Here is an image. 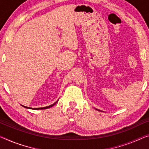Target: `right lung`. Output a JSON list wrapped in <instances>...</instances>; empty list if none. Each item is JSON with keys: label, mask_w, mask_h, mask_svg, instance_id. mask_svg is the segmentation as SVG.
Instances as JSON below:
<instances>
[{"label": "right lung", "mask_w": 149, "mask_h": 149, "mask_svg": "<svg viewBox=\"0 0 149 149\" xmlns=\"http://www.w3.org/2000/svg\"><path fill=\"white\" fill-rule=\"evenodd\" d=\"M57 102H58V100H57L56 102H54V104H51V105H49V106H48V107H41V108H30V107H25V106H23V105H22V106L23 107H24V108H26V109H33V110H42V109H49V108H51V107H53L54 105Z\"/></svg>", "instance_id": "obj_1"}]
</instances>
